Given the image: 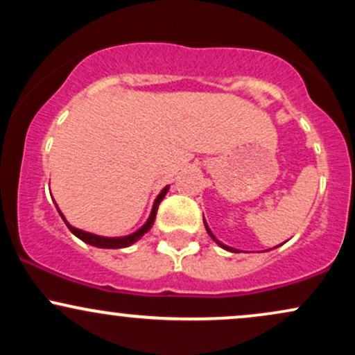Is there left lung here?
Masks as SVG:
<instances>
[{
  "instance_id": "1",
  "label": "left lung",
  "mask_w": 355,
  "mask_h": 355,
  "mask_svg": "<svg viewBox=\"0 0 355 355\" xmlns=\"http://www.w3.org/2000/svg\"><path fill=\"white\" fill-rule=\"evenodd\" d=\"M203 223H205V229H207V232H209V235H210V237H211V240H214V242H217L218 245L222 247V248H225V250H229V252H235V254H239V250H237V248H234V247H229V245H225V243H222V242H220V240H218L217 237H215L214 234H211V230L209 229V225H207L205 218H203ZM274 248H275V247H274Z\"/></svg>"
}]
</instances>
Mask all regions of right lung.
Returning <instances> with one entry per match:
<instances>
[{"mask_svg": "<svg viewBox=\"0 0 355 355\" xmlns=\"http://www.w3.org/2000/svg\"><path fill=\"white\" fill-rule=\"evenodd\" d=\"M170 187L166 185L164 190L158 193V197L155 198L153 202V207H152V211H150V217L146 218V222L144 223V225L140 227V229L133 232V234L130 235H123V237H103V235H96V234H89V232H85L81 229H76V227H73L71 223H68V220L64 218V215L61 214V210L58 209V205H56V209H58L61 218H63V222L67 223V227L70 229V232L73 235H76L80 240H83L85 243H88V245H93V247H98V248H125V247H130L132 243H135L140 240L144 235L148 232L150 229H152L153 222H155V217H157V210H158V205H160V202L164 200L166 191H168Z\"/></svg>", "mask_w": 355, "mask_h": 355, "instance_id": "right-lung-1", "label": "right lung"}]
</instances>
